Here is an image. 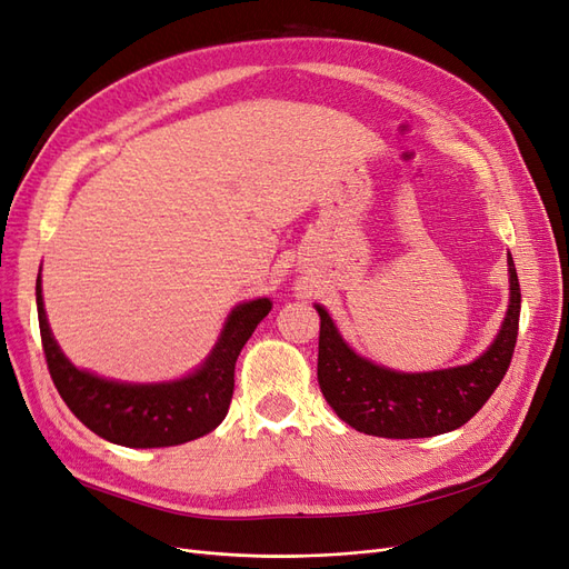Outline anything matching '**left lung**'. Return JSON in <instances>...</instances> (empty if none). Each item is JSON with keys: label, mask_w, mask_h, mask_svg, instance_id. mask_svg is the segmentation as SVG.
I'll list each match as a JSON object with an SVG mask.
<instances>
[{"label": "left lung", "mask_w": 569, "mask_h": 569, "mask_svg": "<svg viewBox=\"0 0 569 569\" xmlns=\"http://www.w3.org/2000/svg\"><path fill=\"white\" fill-rule=\"evenodd\" d=\"M510 306L491 347L468 366L432 372H396L360 358L341 339L322 306L318 382L325 401L353 429L385 439H422L462 427L489 401L508 372L518 341L520 282L508 253Z\"/></svg>", "instance_id": "1"}]
</instances>
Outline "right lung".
<instances>
[{"label":"right lung","mask_w":569,"mask_h":569,"mask_svg":"<svg viewBox=\"0 0 569 569\" xmlns=\"http://www.w3.org/2000/svg\"><path fill=\"white\" fill-rule=\"evenodd\" d=\"M36 295L47 368L61 399L94 435L130 449H161L213 432L226 420L232 401L237 356L253 335L256 325L272 308L270 299H253L232 308L211 356L182 380L128 385L78 370L61 353L49 330L40 274Z\"/></svg>","instance_id":"add662e5"}]
</instances>
